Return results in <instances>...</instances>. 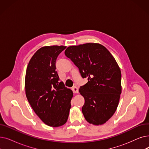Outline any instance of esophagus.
<instances>
[{"mask_svg": "<svg viewBox=\"0 0 149 149\" xmlns=\"http://www.w3.org/2000/svg\"><path fill=\"white\" fill-rule=\"evenodd\" d=\"M72 91H73V93L75 94H77L79 93V89L77 86H74L72 88Z\"/></svg>", "mask_w": 149, "mask_h": 149, "instance_id": "34e87169", "label": "esophagus"}]
</instances>
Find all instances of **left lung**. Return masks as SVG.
Segmentation results:
<instances>
[{
    "instance_id": "1",
    "label": "left lung",
    "mask_w": 149,
    "mask_h": 149,
    "mask_svg": "<svg viewBox=\"0 0 149 149\" xmlns=\"http://www.w3.org/2000/svg\"><path fill=\"white\" fill-rule=\"evenodd\" d=\"M64 54L79 68L82 78L88 80L79 89L85 99L84 117L90 124H103L115 113L121 94V72L117 62L99 44L70 46Z\"/></svg>"
}]
</instances>
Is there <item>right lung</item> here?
<instances>
[{"mask_svg":"<svg viewBox=\"0 0 149 149\" xmlns=\"http://www.w3.org/2000/svg\"><path fill=\"white\" fill-rule=\"evenodd\" d=\"M64 46H46L31 57L25 74L27 100L41 120L50 127H60L67 122L73 93L60 81L56 71L58 56Z\"/></svg>","mask_w":149,"mask_h":149,"instance_id":"right-lung-1","label":"right lung"}]
</instances>
